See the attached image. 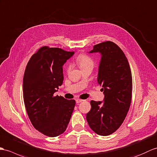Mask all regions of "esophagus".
Instances as JSON below:
<instances>
[{
	"label": "esophagus",
	"instance_id": "obj_1",
	"mask_svg": "<svg viewBox=\"0 0 157 157\" xmlns=\"http://www.w3.org/2000/svg\"><path fill=\"white\" fill-rule=\"evenodd\" d=\"M76 101V104H79V103H80V102H82V101H83V100H81V99H77L75 100Z\"/></svg>",
	"mask_w": 157,
	"mask_h": 157
}]
</instances>
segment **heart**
Returning <instances> with one entry per match:
<instances>
[{
  "label": "heart",
  "mask_w": 157,
  "mask_h": 157,
  "mask_svg": "<svg viewBox=\"0 0 157 157\" xmlns=\"http://www.w3.org/2000/svg\"><path fill=\"white\" fill-rule=\"evenodd\" d=\"M76 63H78L79 67L81 70H83L86 68H93L94 66V61L90 56H87L86 54H80L76 58ZM71 66L70 65H67V71L68 72L70 70Z\"/></svg>",
  "instance_id": "1"
}]
</instances>
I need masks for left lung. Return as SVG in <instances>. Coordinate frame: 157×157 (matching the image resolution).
<instances>
[{"label":"left lung","mask_w":157,"mask_h":157,"mask_svg":"<svg viewBox=\"0 0 157 157\" xmlns=\"http://www.w3.org/2000/svg\"><path fill=\"white\" fill-rule=\"evenodd\" d=\"M101 53L98 83L102 86L104 101H90L86 114L87 123L94 132L108 136L122 125L132 100V78L128 59L122 50L112 41L94 46L90 53Z\"/></svg>","instance_id":"8db88e82"}]
</instances>
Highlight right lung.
<instances>
[{
  "mask_svg": "<svg viewBox=\"0 0 157 157\" xmlns=\"http://www.w3.org/2000/svg\"><path fill=\"white\" fill-rule=\"evenodd\" d=\"M74 52L42 47L29 61L23 77V99L33 126L50 137L63 133L75 105L74 100L54 96L63 81V65Z\"/></svg>",
  "mask_w": 157,
  "mask_h": 157,
  "instance_id": "1",
  "label": "right lung"
}]
</instances>
